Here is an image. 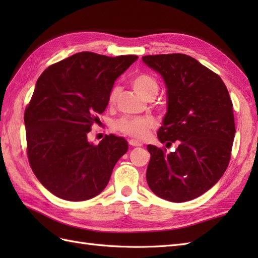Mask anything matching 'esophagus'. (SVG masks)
<instances>
[{"instance_id": "34e87169", "label": "esophagus", "mask_w": 258, "mask_h": 258, "mask_svg": "<svg viewBox=\"0 0 258 258\" xmlns=\"http://www.w3.org/2000/svg\"><path fill=\"white\" fill-rule=\"evenodd\" d=\"M128 144H130L131 146H142L141 142L136 141V140H130V141H128Z\"/></svg>"}]
</instances>
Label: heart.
<instances>
[{"instance_id":"obj_1","label":"heart","mask_w":258,"mask_h":258,"mask_svg":"<svg viewBox=\"0 0 258 258\" xmlns=\"http://www.w3.org/2000/svg\"><path fill=\"white\" fill-rule=\"evenodd\" d=\"M133 87L142 97L156 96L158 92V85L156 81L152 76L147 74H139L133 79ZM118 89L114 87L112 92L109 93L108 103L113 104L116 100L118 94ZM155 126V120L152 117L142 116V117H132V116H123L114 123V128L118 132L132 136L135 139H145L149 134L150 130Z\"/></svg>"}]
</instances>
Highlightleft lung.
I'll use <instances>...</instances> for the list:
<instances>
[{"instance_id":"left-lung-1","label":"left lung","mask_w":258,"mask_h":258,"mask_svg":"<svg viewBox=\"0 0 258 258\" xmlns=\"http://www.w3.org/2000/svg\"><path fill=\"white\" fill-rule=\"evenodd\" d=\"M162 76L167 112L157 132L161 143H176L166 153L147 145L146 180L151 190L174 203L201 196L226 171L235 136L233 104L222 79L185 54L142 57Z\"/></svg>"}]
</instances>
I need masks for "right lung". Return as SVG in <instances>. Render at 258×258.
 Instances as JSON below:
<instances>
[{
  "instance_id": "add662e5",
  "label": "right lung",
  "mask_w": 258,
  "mask_h": 258,
  "mask_svg": "<svg viewBox=\"0 0 258 258\" xmlns=\"http://www.w3.org/2000/svg\"><path fill=\"white\" fill-rule=\"evenodd\" d=\"M139 56L81 52L48 67L24 113L27 156L44 187L59 199H93L106 187L115 164L128 150L106 135L94 145L87 133L108 104L115 81Z\"/></svg>"
}]
</instances>
